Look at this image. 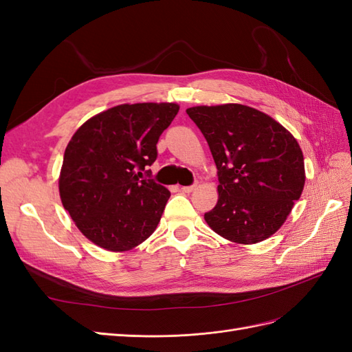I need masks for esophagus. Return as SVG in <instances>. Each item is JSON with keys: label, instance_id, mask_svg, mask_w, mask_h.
<instances>
[{"label": "esophagus", "instance_id": "34e87169", "mask_svg": "<svg viewBox=\"0 0 352 352\" xmlns=\"http://www.w3.org/2000/svg\"><path fill=\"white\" fill-rule=\"evenodd\" d=\"M195 187H196V184H192V186H183V187H182V192H184V193H190V192H193Z\"/></svg>", "mask_w": 352, "mask_h": 352}]
</instances>
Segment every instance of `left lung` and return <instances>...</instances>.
<instances>
[{"mask_svg": "<svg viewBox=\"0 0 352 352\" xmlns=\"http://www.w3.org/2000/svg\"><path fill=\"white\" fill-rule=\"evenodd\" d=\"M186 112L206 138L218 169V202L205 214L208 226L243 245L274 234L304 190V156L295 137L243 104L196 106Z\"/></svg>", "mask_w": 352, "mask_h": 352, "instance_id": "1", "label": "left lung"}]
</instances>
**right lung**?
Masks as SVG:
<instances>
[{"mask_svg":"<svg viewBox=\"0 0 352 352\" xmlns=\"http://www.w3.org/2000/svg\"><path fill=\"white\" fill-rule=\"evenodd\" d=\"M175 103L120 104L88 119L70 140L58 178L65 209L81 233L113 252L152 234L170 193L147 166Z\"/></svg>","mask_w":352,"mask_h":352,"instance_id":"1","label":"right lung"}]
</instances>
